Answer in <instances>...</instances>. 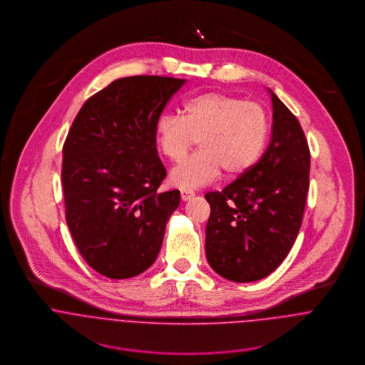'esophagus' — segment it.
I'll use <instances>...</instances> for the list:
<instances>
[{
    "label": "esophagus",
    "mask_w": 365,
    "mask_h": 365,
    "mask_svg": "<svg viewBox=\"0 0 365 365\" xmlns=\"http://www.w3.org/2000/svg\"><path fill=\"white\" fill-rule=\"evenodd\" d=\"M194 197V192L190 191V190H181V200L182 201H188Z\"/></svg>",
    "instance_id": "1"
}]
</instances>
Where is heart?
Here are the masks:
<instances>
[{
  "label": "heart",
  "instance_id": "b5f03b06",
  "mask_svg": "<svg viewBox=\"0 0 365 365\" xmlns=\"http://www.w3.org/2000/svg\"><path fill=\"white\" fill-rule=\"evenodd\" d=\"M268 135L260 104L216 91L188 98L182 115L163 113L156 125L157 145L171 161H181L200 140L201 150L171 171V182L182 190L208 185L222 170L243 175L260 160Z\"/></svg>",
  "mask_w": 365,
  "mask_h": 365
}]
</instances>
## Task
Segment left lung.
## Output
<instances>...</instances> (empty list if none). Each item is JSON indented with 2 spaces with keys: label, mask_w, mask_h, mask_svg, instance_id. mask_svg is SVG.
I'll return each mask as SVG.
<instances>
[{
  "label": "left lung",
  "mask_w": 365,
  "mask_h": 365,
  "mask_svg": "<svg viewBox=\"0 0 365 365\" xmlns=\"http://www.w3.org/2000/svg\"><path fill=\"white\" fill-rule=\"evenodd\" d=\"M271 142L256 165L222 191L210 205L205 252L223 278L252 282L271 274L299 233L309 190L311 152L297 116L269 90Z\"/></svg>",
  "instance_id": "obj_1"
}]
</instances>
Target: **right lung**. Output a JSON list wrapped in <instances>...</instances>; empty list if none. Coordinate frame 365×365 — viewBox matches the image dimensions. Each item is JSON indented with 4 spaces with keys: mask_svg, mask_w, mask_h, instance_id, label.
I'll return each instance as SVG.
<instances>
[{
    "mask_svg": "<svg viewBox=\"0 0 365 365\" xmlns=\"http://www.w3.org/2000/svg\"><path fill=\"white\" fill-rule=\"evenodd\" d=\"M185 80L133 76L112 81L77 113L63 145L66 222L86 262L123 279L157 259L180 191L158 192L167 171L156 125Z\"/></svg>",
    "mask_w": 365,
    "mask_h": 365,
    "instance_id": "right-lung-1",
    "label": "right lung"
}]
</instances>
